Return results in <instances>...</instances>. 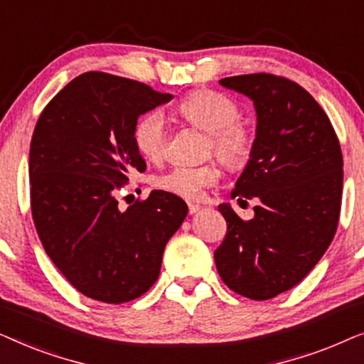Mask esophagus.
<instances>
[{
	"label": "esophagus",
	"mask_w": 364,
	"mask_h": 364,
	"mask_svg": "<svg viewBox=\"0 0 364 364\" xmlns=\"http://www.w3.org/2000/svg\"><path fill=\"white\" fill-rule=\"evenodd\" d=\"M198 210H200V205H198V203L188 202V212H191V213H196V212H198Z\"/></svg>",
	"instance_id": "esophagus-1"
}]
</instances>
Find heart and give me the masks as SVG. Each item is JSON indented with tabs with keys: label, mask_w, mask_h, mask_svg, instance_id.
Here are the masks:
<instances>
[{
	"label": "heart",
	"mask_w": 364,
	"mask_h": 364,
	"mask_svg": "<svg viewBox=\"0 0 364 364\" xmlns=\"http://www.w3.org/2000/svg\"><path fill=\"white\" fill-rule=\"evenodd\" d=\"M178 117L205 132L207 156H213L228 171H240L250 161L257 132L250 119L240 116V104L227 94L197 89L177 104ZM134 144L147 161L161 162L167 156L168 127L159 111H149L134 126ZM220 171L208 162L196 167H173L157 177L156 186L182 198H200L203 188L215 186Z\"/></svg>",
	"instance_id": "1"
}]
</instances>
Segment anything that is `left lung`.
<instances>
[{
  "label": "left lung",
  "mask_w": 364,
  "mask_h": 364,
  "mask_svg": "<svg viewBox=\"0 0 364 364\" xmlns=\"http://www.w3.org/2000/svg\"><path fill=\"white\" fill-rule=\"evenodd\" d=\"M257 109L255 149L232 198H255L242 220L218 205L227 233L213 253L218 275L238 295L270 300L298 285L335 237L341 210L343 156L326 112L306 89L268 73L220 79Z\"/></svg>",
  "instance_id": "obj_1"
}]
</instances>
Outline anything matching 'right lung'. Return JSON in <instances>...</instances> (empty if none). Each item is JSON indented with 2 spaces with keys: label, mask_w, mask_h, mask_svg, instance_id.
<instances>
[{
  "label": "right lung",
  "mask_w": 364,
  "mask_h": 364,
  "mask_svg": "<svg viewBox=\"0 0 364 364\" xmlns=\"http://www.w3.org/2000/svg\"><path fill=\"white\" fill-rule=\"evenodd\" d=\"M172 96L114 74L89 71L43 109L29 149L34 227L48 257L79 293L104 303L144 295L161 273L166 243L187 203L164 191L119 208L132 171L141 114Z\"/></svg>",
  "instance_id": "obj_1"
}]
</instances>
